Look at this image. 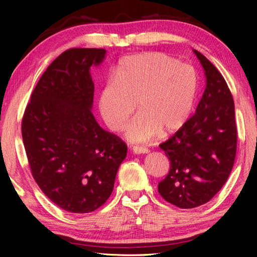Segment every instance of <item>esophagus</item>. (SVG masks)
Instances as JSON below:
<instances>
[{"instance_id":"1","label":"esophagus","mask_w":257,"mask_h":257,"mask_svg":"<svg viewBox=\"0 0 257 257\" xmlns=\"http://www.w3.org/2000/svg\"><path fill=\"white\" fill-rule=\"evenodd\" d=\"M149 150L146 147H142V146H134L133 147V153L134 154H147L149 153Z\"/></svg>"}]
</instances>
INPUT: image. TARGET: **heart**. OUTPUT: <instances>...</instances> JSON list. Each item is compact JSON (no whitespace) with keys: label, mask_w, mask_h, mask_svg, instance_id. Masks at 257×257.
Listing matches in <instances>:
<instances>
[{"label":"heart","mask_w":257,"mask_h":257,"mask_svg":"<svg viewBox=\"0 0 257 257\" xmlns=\"http://www.w3.org/2000/svg\"><path fill=\"white\" fill-rule=\"evenodd\" d=\"M197 93V76L188 64L158 52L124 56L113 78L103 85L97 106L108 129L118 132L125 124L124 137L144 143L180 129L193 111Z\"/></svg>","instance_id":"1"}]
</instances>
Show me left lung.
<instances>
[{
    "mask_svg": "<svg viewBox=\"0 0 257 257\" xmlns=\"http://www.w3.org/2000/svg\"><path fill=\"white\" fill-rule=\"evenodd\" d=\"M203 67L205 90L186 123L160 145L170 171L159 182L165 201L180 208L207 203L225 184L237 149L234 103L224 78L205 56L193 50Z\"/></svg>",
    "mask_w": 257,
    "mask_h": 257,
    "instance_id": "8db88e82",
    "label": "left lung"
}]
</instances>
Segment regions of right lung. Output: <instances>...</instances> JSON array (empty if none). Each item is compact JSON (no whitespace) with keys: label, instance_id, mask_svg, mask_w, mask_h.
<instances>
[{"label":"right lung","instance_id":"obj_1","mask_svg":"<svg viewBox=\"0 0 257 257\" xmlns=\"http://www.w3.org/2000/svg\"><path fill=\"white\" fill-rule=\"evenodd\" d=\"M104 49H71L43 73L26 107L23 139L35 181L64 211L89 213L102 206L114 187L127 145L99 127L92 108L90 68Z\"/></svg>","mask_w":257,"mask_h":257}]
</instances>
